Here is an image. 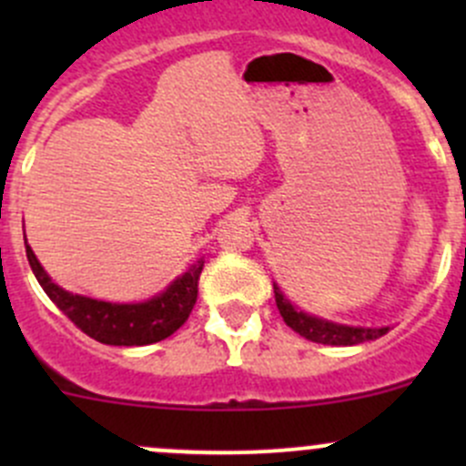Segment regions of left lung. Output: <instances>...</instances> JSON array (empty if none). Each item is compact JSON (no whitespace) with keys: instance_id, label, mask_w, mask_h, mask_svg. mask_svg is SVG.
<instances>
[{"instance_id":"obj_1","label":"left lung","mask_w":466,"mask_h":466,"mask_svg":"<svg viewBox=\"0 0 466 466\" xmlns=\"http://www.w3.org/2000/svg\"><path fill=\"white\" fill-rule=\"evenodd\" d=\"M275 289V302L279 309L284 322L293 329L295 333L304 336L311 342H320V345H336V347H350V345H360V342L377 340V338L385 336L390 331V327H347V324L329 322L322 318L311 316V313H304L302 309H295L293 304L286 299V295L281 293V289L277 284H272Z\"/></svg>"}]
</instances>
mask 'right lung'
<instances>
[{"mask_svg":"<svg viewBox=\"0 0 466 466\" xmlns=\"http://www.w3.org/2000/svg\"><path fill=\"white\" fill-rule=\"evenodd\" d=\"M26 259L31 270L51 302L65 313L83 333L103 345L139 347L159 342L176 333L189 318L196 299H198V279L203 272V259L177 277L164 293L139 304H112L103 299L83 298L60 289L51 281L45 268L33 255L26 243Z\"/></svg>","mask_w":466,"mask_h":466,"instance_id":"right-lung-1","label":"right lung"}]
</instances>
